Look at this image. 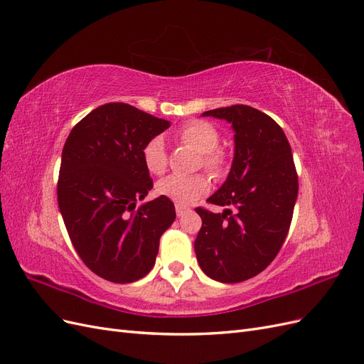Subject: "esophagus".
Listing matches in <instances>:
<instances>
[{
    "label": "esophagus",
    "instance_id": "obj_1",
    "mask_svg": "<svg viewBox=\"0 0 364 364\" xmlns=\"http://www.w3.org/2000/svg\"><path fill=\"white\" fill-rule=\"evenodd\" d=\"M186 213H190V208H186L183 205H176V214H178L179 217H182Z\"/></svg>",
    "mask_w": 364,
    "mask_h": 364
}]
</instances>
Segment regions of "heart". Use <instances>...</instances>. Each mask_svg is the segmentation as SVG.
Listing matches in <instances>:
<instances>
[{"label": "heart", "instance_id": "b5f03b06", "mask_svg": "<svg viewBox=\"0 0 364 364\" xmlns=\"http://www.w3.org/2000/svg\"><path fill=\"white\" fill-rule=\"evenodd\" d=\"M183 144L190 146L202 155V162L208 170L220 171L225 164L223 153L217 151L220 142L218 130L206 121H190L178 134ZM142 161L149 173L159 176L167 168V155L161 138H153L142 149ZM209 179L205 174L168 176L156 183V191L162 197L179 205H190L209 191Z\"/></svg>", "mask_w": 364, "mask_h": 364}]
</instances>
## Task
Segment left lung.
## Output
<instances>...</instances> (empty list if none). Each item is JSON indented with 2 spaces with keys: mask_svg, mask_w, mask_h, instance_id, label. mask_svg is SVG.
I'll return each mask as SVG.
<instances>
[{
  "mask_svg": "<svg viewBox=\"0 0 364 364\" xmlns=\"http://www.w3.org/2000/svg\"><path fill=\"white\" fill-rule=\"evenodd\" d=\"M202 117L228 121L235 147L226 181L208 199L223 213L196 209V257L211 279L241 282L266 269L287 237L299 188L291 147L277 121L255 107L234 105Z\"/></svg>",
  "mask_w": 364,
  "mask_h": 364,
  "instance_id": "left-lung-1",
  "label": "left lung"
}]
</instances>
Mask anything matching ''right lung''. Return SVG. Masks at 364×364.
Wrapping results in <instances>:
<instances>
[{
    "label": "right lung",
    "mask_w": 364,
    "mask_h": 364,
    "mask_svg": "<svg viewBox=\"0 0 364 364\" xmlns=\"http://www.w3.org/2000/svg\"><path fill=\"white\" fill-rule=\"evenodd\" d=\"M126 103L98 106L62 150L58 202L71 243L98 277L135 282L153 269L159 238L176 218L167 197L141 203L153 186L142 149L170 127Z\"/></svg>",
    "instance_id": "obj_1"
}]
</instances>
